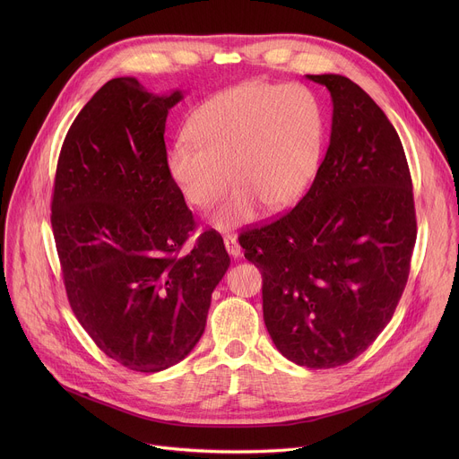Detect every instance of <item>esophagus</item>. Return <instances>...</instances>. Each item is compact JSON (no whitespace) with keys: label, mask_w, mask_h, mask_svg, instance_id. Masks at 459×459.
<instances>
[{"label":"esophagus","mask_w":459,"mask_h":459,"mask_svg":"<svg viewBox=\"0 0 459 459\" xmlns=\"http://www.w3.org/2000/svg\"><path fill=\"white\" fill-rule=\"evenodd\" d=\"M223 241H225V248H227V252L230 255H234V257L241 255V247H239V243H238V239L234 236H225Z\"/></svg>","instance_id":"1"}]
</instances>
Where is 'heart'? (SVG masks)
I'll list each match as a JSON object with an SVG mask.
<instances>
[{"label":"heart","instance_id":"1","mask_svg":"<svg viewBox=\"0 0 459 459\" xmlns=\"http://www.w3.org/2000/svg\"><path fill=\"white\" fill-rule=\"evenodd\" d=\"M188 140L167 152V170L188 205L214 212L220 230L239 229L259 207L296 205L317 172L325 121L314 94L299 85L250 82L227 89L195 110Z\"/></svg>","mask_w":459,"mask_h":459}]
</instances>
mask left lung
I'll list each match as a JSON object with an SVG mask.
<instances>
[{"mask_svg":"<svg viewBox=\"0 0 459 459\" xmlns=\"http://www.w3.org/2000/svg\"><path fill=\"white\" fill-rule=\"evenodd\" d=\"M333 98L331 143L308 192L281 218L239 234L264 276L276 349L308 368L345 365L394 314L416 243L409 163L376 101L340 74L307 76Z\"/></svg>","mask_w":459,"mask_h":459,"instance_id":"1","label":"left lung"}]
</instances>
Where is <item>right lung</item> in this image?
Masks as SVG:
<instances>
[{
	"instance_id": "1",
	"label": "right lung",
	"mask_w": 459,
	"mask_h": 459,
	"mask_svg": "<svg viewBox=\"0 0 459 459\" xmlns=\"http://www.w3.org/2000/svg\"><path fill=\"white\" fill-rule=\"evenodd\" d=\"M181 91L152 94L136 78L107 82L65 136L52 232L65 290L92 342L119 365L160 372L200 342L230 257L195 229L167 170L165 121Z\"/></svg>"
}]
</instances>
